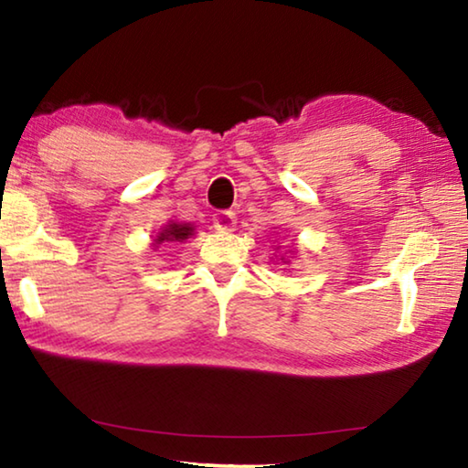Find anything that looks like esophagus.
Listing matches in <instances>:
<instances>
[{
  "label": "esophagus",
  "instance_id": "esophagus-1",
  "mask_svg": "<svg viewBox=\"0 0 468 468\" xmlns=\"http://www.w3.org/2000/svg\"><path fill=\"white\" fill-rule=\"evenodd\" d=\"M237 223V217L235 212L231 210H218L215 217H212V225H215L217 231H231V229L235 227Z\"/></svg>",
  "mask_w": 468,
  "mask_h": 468
}]
</instances>
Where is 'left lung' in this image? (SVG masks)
Here are the masks:
<instances>
[{
  "label": "left lung",
  "instance_id": "obj_1",
  "mask_svg": "<svg viewBox=\"0 0 468 468\" xmlns=\"http://www.w3.org/2000/svg\"><path fill=\"white\" fill-rule=\"evenodd\" d=\"M279 248H281V245H279ZM281 260H282V258H281Z\"/></svg>",
  "mask_w": 468,
  "mask_h": 468
}]
</instances>
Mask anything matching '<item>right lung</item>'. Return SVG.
<instances>
[{"mask_svg":"<svg viewBox=\"0 0 468 468\" xmlns=\"http://www.w3.org/2000/svg\"><path fill=\"white\" fill-rule=\"evenodd\" d=\"M194 235V227L189 223H176V220H169L167 225H165L161 231H158L156 239H154V245L158 248L161 243H184L186 239H189V237Z\"/></svg>","mask_w":468,"mask_h":468,"instance_id":"right-lung-1","label":"right lung"}]
</instances>
